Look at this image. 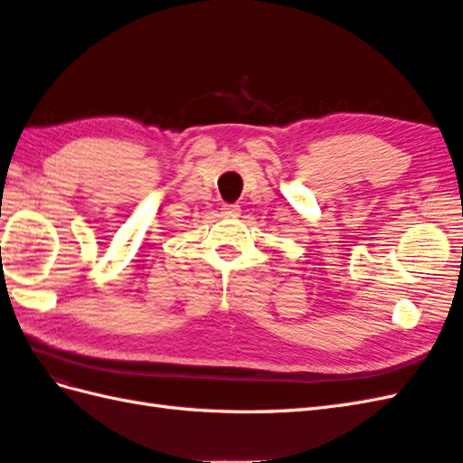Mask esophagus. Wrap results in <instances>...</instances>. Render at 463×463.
Returning a JSON list of instances; mask_svg holds the SVG:
<instances>
[{
  "mask_svg": "<svg viewBox=\"0 0 463 463\" xmlns=\"http://www.w3.org/2000/svg\"><path fill=\"white\" fill-rule=\"evenodd\" d=\"M222 214L224 216H239L241 214L239 204H222Z\"/></svg>",
  "mask_w": 463,
  "mask_h": 463,
  "instance_id": "34e87169",
  "label": "esophagus"
}]
</instances>
